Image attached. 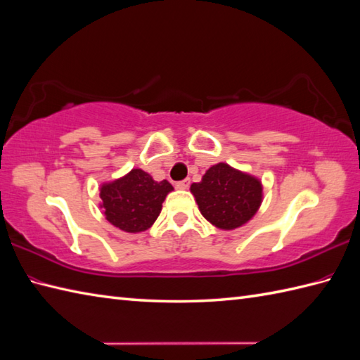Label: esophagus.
I'll list each match as a JSON object with an SVG mask.
<instances>
[{
	"label": "esophagus",
	"mask_w": 360,
	"mask_h": 360,
	"mask_svg": "<svg viewBox=\"0 0 360 360\" xmlns=\"http://www.w3.org/2000/svg\"><path fill=\"white\" fill-rule=\"evenodd\" d=\"M188 187H190V178H186V179L176 182V188H179V190H187Z\"/></svg>",
	"instance_id": "obj_1"
}]
</instances>
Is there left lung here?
Instances as JSON below:
<instances>
[{
  "label": "left lung",
  "instance_id": "obj_1",
  "mask_svg": "<svg viewBox=\"0 0 360 360\" xmlns=\"http://www.w3.org/2000/svg\"><path fill=\"white\" fill-rule=\"evenodd\" d=\"M190 190L204 218L222 230L240 227L262 202L261 181L224 162L210 167Z\"/></svg>",
  "mask_w": 360,
  "mask_h": 360
}]
</instances>
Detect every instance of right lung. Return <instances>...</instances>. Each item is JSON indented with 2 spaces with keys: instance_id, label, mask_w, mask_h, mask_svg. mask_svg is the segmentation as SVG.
<instances>
[{
  "instance_id": "add662e5",
  "label": "right lung",
  "mask_w": 360,
  "mask_h": 360,
  "mask_svg": "<svg viewBox=\"0 0 360 360\" xmlns=\"http://www.w3.org/2000/svg\"><path fill=\"white\" fill-rule=\"evenodd\" d=\"M172 190L169 181L156 182L144 170L133 169L124 178L104 184L99 196L108 222L127 233H139L152 227Z\"/></svg>"
}]
</instances>
